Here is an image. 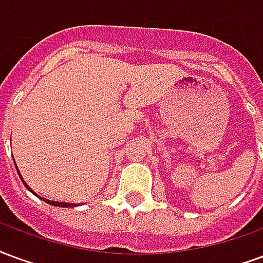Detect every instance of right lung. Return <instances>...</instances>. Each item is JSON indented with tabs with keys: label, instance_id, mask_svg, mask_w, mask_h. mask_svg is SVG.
<instances>
[{
	"label": "right lung",
	"instance_id": "right-lung-1",
	"mask_svg": "<svg viewBox=\"0 0 263 263\" xmlns=\"http://www.w3.org/2000/svg\"><path fill=\"white\" fill-rule=\"evenodd\" d=\"M16 171H18V167H16ZM18 173H20V172H18ZM20 176H21V175H20ZM21 179H22V177H21ZM22 182H24V179H22ZM24 184H25L28 190H31V189H29V186H28L25 182H24ZM31 192H32V190H31ZM32 193H33V192H32ZM33 194H35V193H33ZM41 198H42V197H41ZM42 200H43V201H46L48 204H50V205H58V207H73V205H76V204H71V203H58V201H50V200H46V198H42Z\"/></svg>",
	"mask_w": 263,
	"mask_h": 263
}]
</instances>
